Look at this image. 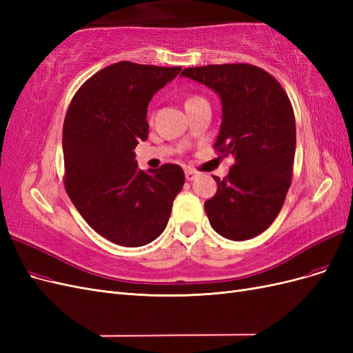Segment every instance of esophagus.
I'll list each match as a JSON object with an SVG mask.
<instances>
[{
    "label": "esophagus",
    "mask_w": 353,
    "mask_h": 353,
    "mask_svg": "<svg viewBox=\"0 0 353 353\" xmlns=\"http://www.w3.org/2000/svg\"><path fill=\"white\" fill-rule=\"evenodd\" d=\"M196 176H197V172L194 169H185V179L187 181H193V179H196Z\"/></svg>",
    "instance_id": "obj_1"
}]
</instances>
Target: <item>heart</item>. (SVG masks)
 Wrapping results in <instances>:
<instances>
[{
	"label": "heart",
	"instance_id": "b5f03b06",
	"mask_svg": "<svg viewBox=\"0 0 353 353\" xmlns=\"http://www.w3.org/2000/svg\"><path fill=\"white\" fill-rule=\"evenodd\" d=\"M194 100H199V97H191L188 101H194Z\"/></svg>",
	"mask_w": 353,
	"mask_h": 353
}]
</instances>
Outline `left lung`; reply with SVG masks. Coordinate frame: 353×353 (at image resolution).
Instances as JSON below:
<instances>
[{
    "label": "left lung",
    "mask_w": 353,
    "mask_h": 353,
    "mask_svg": "<svg viewBox=\"0 0 353 353\" xmlns=\"http://www.w3.org/2000/svg\"><path fill=\"white\" fill-rule=\"evenodd\" d=\"M183 77L218 94L222 122L215 148L232 156L216 194L205 203L212 228L234 241L268 228L292 184L296 122L292 103L268 72L252 65L187 68Z\"/></svg>",
    "instance_id": "8db88e82"
}]
</instances>
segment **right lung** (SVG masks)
Wrapping results in <instances>:
<instances>
[{"mask_svg":"<svg viewBox=\"0 0 353 353\" xmlns=\"http://www.w3.org/2000/svg\"><path fill=\"white\" fill-rule=\"evenodd\" d=\"M119 61L85 81L63 125L65 185L100 236L125 248L156 240L168 225L184 170L166 163L144 172L134 148L148 135L147 105L181 72Z\"/></svg>","mask_w":353,"mask_h":353,"instance_id":"add662e5","label":"right lung"}]
</instances>
